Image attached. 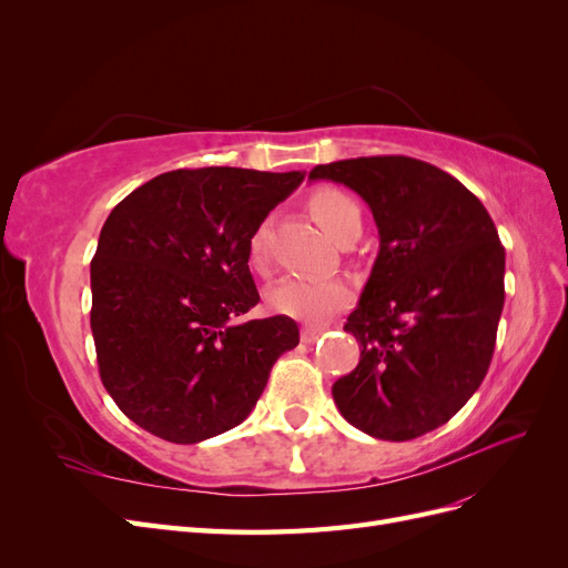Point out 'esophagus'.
Returning a JSON list of instances; mask_svg holds the SVG:
<instances>
[{"mask_svg":"<svg viewBox=\"0 0 568 568\" xmlns=\"http://www.w3.org/2000/svg\"><path fill=\"white\" fill-rule=\"evenodd\" d=\"M322 334H324V326H303L301 338H303L305 343H313V341H317Z\"/></svg>","mask_w":568,"mask_h":568,"instance_id":"esophagus-1","label":"esophagus"}]
</instances>
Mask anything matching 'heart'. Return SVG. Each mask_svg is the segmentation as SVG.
Masks as SVG:
<instances>
[{"label":"heart","mask_w":568,"mask_h":568,"mask_svg":"<svg viewBox=\"0 0 568 568\" xmlns=\"http://www.w3.org/2000/svg\"><path fill=\"white\" fill-rule=\"evenodd\" d=\"M307 211H311L317 225L329 234L334 242H341L351 234H359L357 201L338 186H320L307 196ZM248 265L253 272L267 270L265 257V227L257 225L248 239ZM353 291L348 282L338 277H286L267 291V305L274 313L296 317L305 322H322L334 313L343 311L351 303Z\"/></svg>","instance_id":"heart-1"}]
</instances>
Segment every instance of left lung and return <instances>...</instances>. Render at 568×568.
Wrapping results in <instances>:
<instances>
[{"label":"left lung","mask_w":568,"mask_h":568,"mask_svg":"<svg viewBox=\"0 0 568 568\" xmlns=\"http://www.w3.org/2000/svg\"><path fill=\"white\" fill-rule=\"evenodd\" d=\"M311 180L367 201L379 255L343 329L357 367L332 386L359 432L412 440L464 407L490 367L505 305V248L488 211L440 168L409 156L315 165Z\"/></svg>","instance_id":"1"}]
</instances>
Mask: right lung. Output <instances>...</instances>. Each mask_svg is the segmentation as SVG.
Wrapping results in <instances>:
<instances>
[{
  "instance_id": "1",
  "label": "right lung",
  "mask_w": 568,
  "mask_h": 568,
  "mask_svg": "<svg viewBox=\"0 0 568 568\" xmlns=\"http://www.w3.org/2000/svg\"><path fill=\"white\" fill-rule=\"evenodd\" d=\"M303 173L173 170L120 201L92 257L90 324L101 384L144 432L201 443L242 424L277 357L298 346L257 305L248 239Z\"/></svg>"
}]
</instances>
